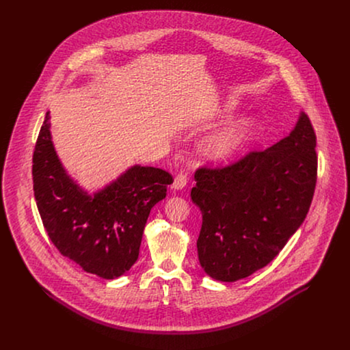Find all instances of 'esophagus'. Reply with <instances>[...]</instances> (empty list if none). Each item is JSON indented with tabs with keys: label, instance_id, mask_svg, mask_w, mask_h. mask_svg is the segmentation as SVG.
Here are the masks:
<instances>
[{
	"label": "esophagus",
	"instance_id": "1",
	"mask_svg": "<svg viewBox=\"0 0 350 350\" xmlns=\"http://www.w3.org/2000/svg\"><path fill=\"white\" fill-rule=\"evenodd\" d=\"M187 182H189V175H187V172L183 170V171H180L179 174H176V176H175V179H174V183H172V189H175V190H182V189L187 185Z\"/></svg>",
	"mask_w": 350,
	"mask_h": 350
}]
</instances>
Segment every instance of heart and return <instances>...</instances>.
I'll return each instance as SVG.
<instances>
[{"mask_svg": "<svg viewBox=\"0 0 350 350\" xmlns=\"http://www.w3.org/2000/svg\"><path fill=\"white\" fill-rule=\"evenodd\" d=\"M241 129H229L213 136L208 142V153L215 159H225L230 156L243 140Z\"/></svg>", "mask_w": 350, "mask_h": 350, "instance_id": "1", "label": "heart"}]
</instances>
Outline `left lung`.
<instances>
[{"label":"left lung","instance_id":"8db88e82","mask_svg":"<svg viewBox=\"0 0 350 350\" xmlns=\"http://www.w3.org/2000/svg\"><path fill=\"white\" fill-rule=\"evenodd\" d=\"M317 136L301 113L295 129L271 148L226 165H200L191 200L202 211L200 267L236 282L265 267L304 221L318 171Z\"/></svg>","mask_w":350,"mask_h":350}]
</instances>
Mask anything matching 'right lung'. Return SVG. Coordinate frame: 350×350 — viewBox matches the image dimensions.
Instances as JSON below:
<instances>
[{
    "label": "right lung",
    "mask_w": 350,
    "mask_h": 350,
    "mask_svg": "<svg viewBox=\"0 0 350 350\" xmlns=\"http://www.w3.org/2000/svg\"><path fill=\"white\" fill-rule=\"evenodd\" d=\"M50 113L32 157L33 193L52 244L83 271L103 279L124 275L136 262L150 208L165 197L172 175L135 165L94 197L64 172L51 142Z\"/></svg>",
    "instance_id": "1"
}]
</instances>
